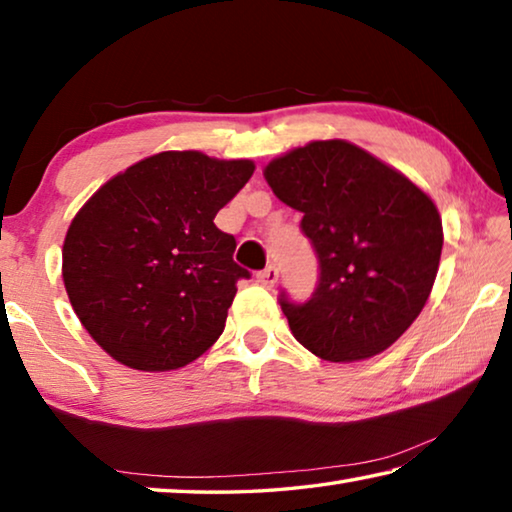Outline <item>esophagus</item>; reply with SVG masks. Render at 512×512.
Returning a JSON list of instances; mask_svg holds the SVG:
<instances>
[{"instance_id": "1", "label": "esophagus", "mask_w": 512, "mask_h": 512, "mask_svg": "<svg viewBox=\"0 0 512 512\" xmlns=\"http://www.w3.org/2000/svg\"><path fill=\"white\" fill-rule=\"evenodd\" d=\"M277 277H280V271H277L275 266H266L262 273H257V282L262 284V287H266V289H273L275 282H277Z\"/></svg>"}]
</instances>
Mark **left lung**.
Instances as JSON below:
<instances>
[{
  "label": "left lung",
  "instance_id": "8db88e82",
  "mask_svg": "<svg viewBox=\"0 0 512 512\" xmlns=\"http://www.w3.org/2000/svg\"><path fill=\"white\" fill-rule=\"evenodd\" d=\"M273 194L302 212L320 262L305 305L280 298L296 341L334 363L375 357L427 305L443 219L402 171L345 140L298 146L264 167Z\"/></svg>",
  "mask_w": 512,
  "mask_h": 512
}]
</instances>
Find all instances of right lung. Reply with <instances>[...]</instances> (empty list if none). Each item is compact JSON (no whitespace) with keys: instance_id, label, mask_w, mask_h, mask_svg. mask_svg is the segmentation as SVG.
Masks as SVG:
<instances>
[{"instance_id":"1","label":"right lung","mask_w":512,"mask_h":512,"mask_svg":"<svg viewBox=\"0 0 512 512\" xmlns=\"http://www.w3.org/2000/svg\"><path fill=\"white\" fill-rule=\"evenodd\" d=\"M253 160L162 151L112 176L69 223L63 282L88 334L144 372L178 370L219 339L237 280V241L214 216Z\"/></svg>"}]
</instances>
